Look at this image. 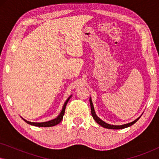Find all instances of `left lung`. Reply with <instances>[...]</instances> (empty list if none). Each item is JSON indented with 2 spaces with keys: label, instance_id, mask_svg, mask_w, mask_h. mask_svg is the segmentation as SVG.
<instances>
[{
  "label": "left lung",
  "instance_id": "8db88e82",
  "mask_svg": "<svg viewBox=\"0 0 159 159\" xmlns=\"http://www.w3.org/2000/svg\"><path fill=\"white\" fill-rule=\"evenodd\" d=\"M90 108H91V114H92V116L93 117V119H94V120L96 121V122L100 125L102 127H104V128H106V129H124V128H127L128 127H130V126H132V125H134V123L136 122L140 118V116H142L141 115L140 116H139L138 119H136L135 120H134L133 121H132V122H129V123H127V124H125V125H110V124H108L105 122V121H103L102 119H101L99 118L98 116H97L96 114H95V109H94V106H93V102H92V99H91V98L90 97Z\"/></svg>",
  "mask_w": 159,
  "mask_h": 159
}]
</instances>
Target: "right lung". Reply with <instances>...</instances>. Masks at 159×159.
<instances>
[{
	"label": "right lung",
	"instance_id": "1",
	"mask_svg": "<svg viewBox=\"0 0 159 159\" xmlns=\"http://www.w3.org/2000/svg\"><path fill=\"white\" fill-rule=\"evenodd\" d=\"M71 95L69 96L68 98L66 99V101H65V103L64 104V106H63V108H62V110L60 112V114H58V116L56 117V118L52 119V120H50V121H45V122H32V121H27L26 119H25L24 118L21 117V119H23L24 121H25V122H27V124H29L30 125H33V126H36V127H53V126H55L56 125H58V124H59L61 120L63 119V116H64V112H65V108H66V104L68 103L69 99L71 98Z\"/></svg>",
	"mask_w": 159,
	"mask_h": 159
}]
</instances>
